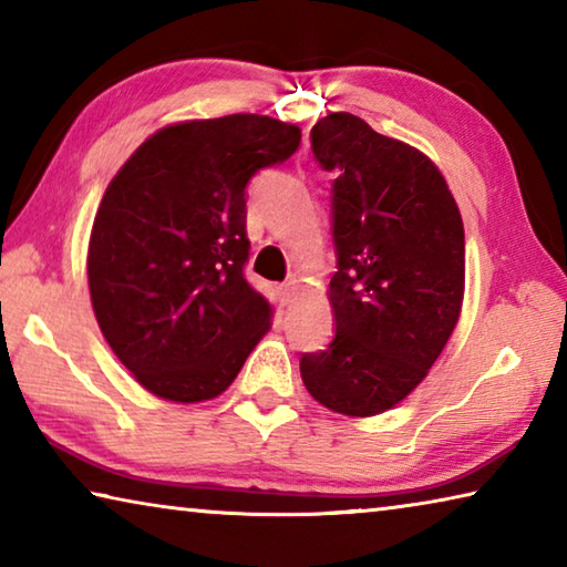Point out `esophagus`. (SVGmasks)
Listing matches in <instances>:
<instances>
[{"label":"esophagus","instance_id":"obj_1","mask_svg":"<svg viewBox=\"0 0 567 567\" xmlns=\"http://www.w3.org/2000/svg\"><path fill=\"white\" fill-rule=\"evenodd\" d=\"M297 292H300V280H297V277H290V280H287L285 285H280V295H282V302L285 305L295 302Z\"/></svg>","mask_w":567,"mask_h":567}]
</instances>
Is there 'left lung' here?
<instances>
[{"instance_id":"obj_1","label":"left lung","mask_w":567,"mask_h":567,"mask_svg":"<svg viewBox=\"0 0 567 567\" xmlns=\"http://www.w3.org/2000/svg\"><path fill=\"white\" fill-rule=\"evenodd\" d=\"M332 185L338 272L328 287L334 340L302 354L310 395L372 417L405 400L453 334L465 295V229L443 172L425 152L350 112L310 132Z\"/></svg>"}]
</instances>
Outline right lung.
Listing matches in <instances>:
<instances>
[{
	"instance_id": "1",
	"label": "right lung",
	"mask_w": 567,
	"mask_h": 567,
	"mask_svg": "<svg viewBox=\"0 0 567 567\" xmlns=\"http://www.w3.org/2000/svg\"><path fill=\"white\" fill-rule=\"evenodd\" d=\"M300 137L267 114L175 122L112 177L90 235L92 310L152 395L182 405L223 395L272 328L275 307L243 272L245 187Z\"/></svg>"
}]
</instances>
